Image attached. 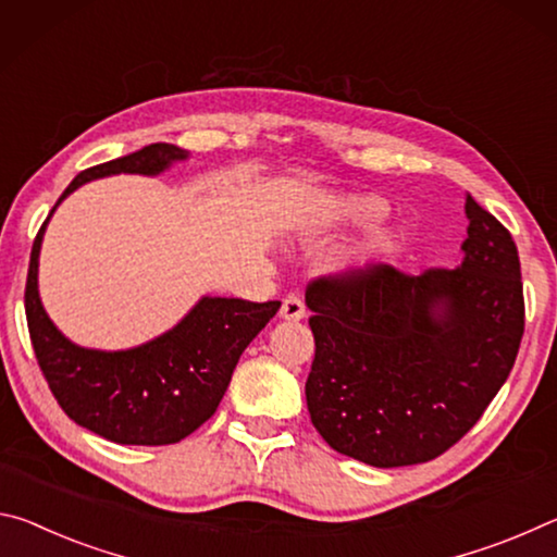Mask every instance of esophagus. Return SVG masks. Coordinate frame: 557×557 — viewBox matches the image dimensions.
Here are the masks:
<instances>
[{"label": "esophagus", "instance_id": "1", "mask_svg": "<svg viewBox=\"0 0 557 557\" xmlns=\"http://www.w3.org/2000/svg\"><path fill=\"white\" fill-rule=\"evenodd\" d=\"M278 315L284 318V321H300V318H306L304 298L296 296V294H288V296L284 298V304H281Z\"/></svg>", "mask_w": 557, "mask_h": 557}]
</instances>
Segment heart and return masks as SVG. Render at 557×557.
<instances>
[{"mask_svg": "<svg viewBox=\"0 0 557 557\" xmlns=\"http://www.w3.org/2000/svg\"><path fill=\"white\" fill-rule=\"evenodd\" d=\"M385 202L372 195H333L327 197L325 202L313 209L311 214L300 219L298 234L308 242L325 239V236H333L335 232L348 230V226H362L370 222H377V219L385 214ZM392 242L395 236L389 232H375L370 234L368 239L355 244L341 257V269L343 271H364L370 269L380 253L392 249Z\"/></svg>", "mask_w": 557, "mask_h": 557, "instance_id": "heart-1", "label": "heart"}]
</instances>
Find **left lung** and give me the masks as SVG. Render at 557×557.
Returning <instances> with one entry per match:
<instances>
[{
    "label": "left lung",
    "instance_id": "obj_1",
    "mask_svg": "<svg viewBox=\"0 0 557 557\" xmlns=\"http://www.w3.org/2000/svg\"><path fill=\"white\" fill-rule=\"evenodd\" d=\"M457 269L407 276L387 263L306 288L315 358L306 403L335 451L377 469L436 459L467 434L523 338L518 249L467 195Z\"/></svg>",
    "mask_w": 557,
    "mask_h": 557
}]
</instances>
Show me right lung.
Returning <instances> with one entry per match:
<instances>
[{
	"label": "right lung",
	"instance_id": "1",
	"mask_svg": "<svg viewBox=\"0 0 557 557\" xmlns=\"http://www.w3.org/2000/svg\"><path fill=\"white\" fill-rule=\"evenodd\" d=\"M187 158L177 145L152 143L78 172L57 207L90 180L121 172L154 177ZM49 219L34 239L24 306L36 360L57 403L108 442L162 446L185 440L216 412L246 345L276 315L281 300L202 296L175 327L148 343L127 350L81 348L53 325L39 298V251Z\"/></svg>",
	"mask_w": 557,
	"mask_h": 557
}]
</instances>
